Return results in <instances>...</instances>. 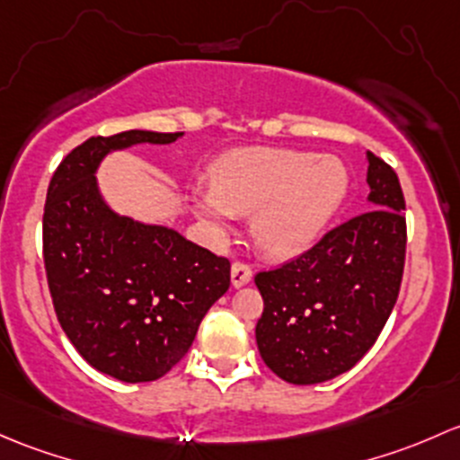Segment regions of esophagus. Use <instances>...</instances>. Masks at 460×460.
I'll return each instance as SVG.
<instances>
[{
	"instance_id": "esophagus-1",
	"label": "esophagus",
	"mask_w": 460,
	"mask_h": 460,
	"mask_svg": "<svg viewBox=\"0 0 460 460\" xmlns=\"http://www.w3.org/2000/svg\"><path fill=\"white\" fill-rule=\"evenodd\" d=\"M230 281L234 288H243L245 283L252 281V270H250L248 263H232V270H230Z\"/></svg>"
}]
</instances>
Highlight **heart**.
Returning <instances> with one entry per match:
<instances>
[{
    "label": "heart",
    "mask_w": 460,
    "mask_h": 460,
    "mask_svg": "<svg viewBox=\"0 0 460 460\" xmlns=\"http://www.w3.org/2000/svg\"><path fill=\"white\" fill-rule=\"evenodd\" d=\"M210 177L212 188L192 199L199 219L210 228H226L236 215L252 212L254 241L274 259L305 252L349 186L341 159L286 148L232 150L212 165Z\"/></svg>",
    "instance_id": "heart-1"
}]
</instances>
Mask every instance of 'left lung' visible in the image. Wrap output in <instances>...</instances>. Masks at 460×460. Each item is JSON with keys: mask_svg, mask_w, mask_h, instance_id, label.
Here are the masks:
<instances>
[{"mask_svg": "<svg viewBox=\"0 0 460 460\" xmlns=\"http://www.w3.org/2000/svg\"><path fill=\"white\" fill-rule=\"evenodd\" d=\"M367 210L330 230L295 261L254 277L263 296L257 345L295 385L330 381L361 361L399 296L405 199L394 170L367 153Z\"/></svg>", "mask_w": 460, "mask_h": 460, "instance_id": "1", "label": "left lung"}]
</instances>
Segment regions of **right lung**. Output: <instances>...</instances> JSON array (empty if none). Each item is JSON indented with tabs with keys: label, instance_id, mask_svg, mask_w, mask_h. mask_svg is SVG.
<instances>
[{
	"label": "right lung",
	"instance_id": "right-lung-1",
	"mask_svg": "<svg viewBox=\"0 0 460 460\" xmlns=\"http://www.w3.org/2000/svg\"><path fill=\"white\" fill-rule=\"evenodd\" d=\"M183 132L90 137L55 170L44 208V265L61 328L94 370L124 383L157 381L190 349L199 323L230 288V261L174 228L112 210L102 161Z\"/></svg>",
	"mask_w": 460,
	"mask_h": 460
}]
</instances>
